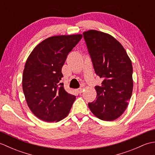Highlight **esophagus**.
<instances>
[{"instance_id": "34e87169", "label": "esophagus", "mask_w": 155, "mask_h": 155, "mask_svg": "<svg viewBox=\"0 0 155 155\" xmlns=\"http://www.w3.org/2000/svg\"><path fill=\"white\" fill-rule=\"evenodd\" d=\"M78 92L79 93H83V88H78Z\"/></svg>"}]
</instances>
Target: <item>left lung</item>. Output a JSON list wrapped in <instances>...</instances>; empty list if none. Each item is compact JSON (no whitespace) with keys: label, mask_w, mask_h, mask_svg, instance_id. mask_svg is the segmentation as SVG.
Returning a JSON list of instances; mask_svg holds the SVG:
<instances>
[{"label":"left lung","mask_w":155,"mask_h":155,"mask_svg":"<svg viewBox=\"0 0 155 155\" xmlns=\"http://www.w3.org/2000/svg\"><path fill=\"white\" fill-rule=\"evenodd\" d=\"M95 73L103 79L95 86L96 100L88 104L95 116L111 121L121 116L132 95L133 67L126 51L110 35L90 30L83 32Z\"/></svg>","instance_id":"8db88e82"}]
</instances>
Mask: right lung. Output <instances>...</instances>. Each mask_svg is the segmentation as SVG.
<instances>
[{"label":"right lung","mask_w":155,"mask_h":155,"mask_svg":"<svg viewBox=\"0 0 155 155\" xmlns=\"http://www.w3.org/2000/svg\"><path fill=\"white\" fill-rule=\"evenodd\" d=\"M82 35L54 36L41 42L29 55L22 75V89L36 117L48 123L68 114L76 97L64 90L61 71Z\"/></svg>","instance_id":"1"}]
</instances>
